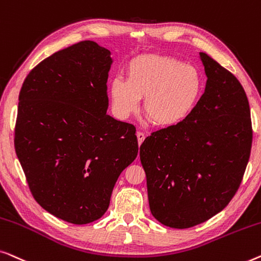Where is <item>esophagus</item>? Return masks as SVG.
<instances>
[{
    "label": "esophagus",
    "mask_w": 261,
    "mask_h": 261,
    "mask_svg": "<svg viewBox=\"0 0 261 261\" xmlns=\"http://www.w3.org/2000/svg\"><path fill=\"white\" fill-rule=\"evenodd\" d=\"M137 139H138V144L141 145L142 143H143V141H144V139H145V135L143 134V132H137Z\"/></svg>",
    "instance_id": "obj_1"
}]
</instances>
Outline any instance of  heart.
<instances>
[{
    "label": "heart",
    "mask_w": 261,
    "mask_h": 261,
    "mask_svg": "<svg viewBox=\"0 0 261 261\" xmlns=\"http://www.w3.org/2000/svg\"><path fill=\"white\" fill-rule=\"evenodd\" d=\"M202 78L194 66L171 57L141 56L129 62L126 80L115 78L109 86L113 111L125 119L143 110L156 126L174 127L188 118L202 93Z\"/></svg>",
    "instance_id": "b5f03b06"
}]
</instances>
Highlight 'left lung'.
<instances>
[{
  "label": "left lung",
  "instance_id": "1",
  "mask_svg": "<svg viewBox=\"0 0 261 261\" xmlns=\"http://www.w3.org/2000/svg\"><path fill=\"white\" fill-rule=\"evenodd\" d=\"M207 84L192 115L146 137L139 149L151 214L190 228L221 212L239 189L252 148L247 95L237 76L200 53Z\"/></svg>",
  "mask_w": 261,
  "mask_h": 261
}]
</instances>
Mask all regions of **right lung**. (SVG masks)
<instances>
[{
    "mask_svg": "<svg viewBox=\"0 0 261 261\" xmlns=\"http://www.w3.org/2000/svg\"><path fill=\"white\" fill-rule=\"evenodd\" d=\"M93 41L46 58L19 94L14 145L36 202L73 225L104 215L138 153L136 127L106 115L112 59Z\"/></svg>",
    "mask_w": 261,
    "mask_h": 261,
    "instance_id": "obj_1",
    "label": "right lung"
}]
</instances>
